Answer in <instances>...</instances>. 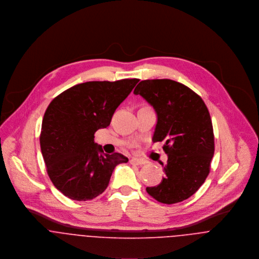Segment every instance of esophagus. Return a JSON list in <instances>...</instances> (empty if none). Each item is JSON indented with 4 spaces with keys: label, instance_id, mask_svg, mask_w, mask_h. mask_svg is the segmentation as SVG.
<instances>
[{
    "label": "esophagus",
    "instance_id": "obj_1",
    "mask_svg": "<svg viewBox=\"0 0 259 259\" xmlns=\"http://www.w3.org/2000/svg\"><path fill=\"white\" fill-rule=\"evenodd\" d=\"M130 162L133 163V164L142 165V164H145V163H146V160H145V159H142V158H138V157H133V158L130 160Z\"/></svg>",
    "mask_w": 259,
    "mask_h": 259
}]
</instances>
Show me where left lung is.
Masks as SVG:
<instances>
[{
  "label": "left lung",
  "mask_w": 259,
  "mask_h": 259,
  "mask_svg": "<svg viewBox=\"0 0 259 259\" xmlns=\"http://www.w3.org/2000/svg\"><path fill=\"white\" fill-rule=\"evenodd\" d=\"M156 112L152 142H163L167 163L159 185L147 187L148 194L165 204L184 201L206 180L214 153L209 111L202 99L172 79L142 80L134 91Z\"/></svg>",
  "instance_id": "left-lung-1"
}]
</instances>
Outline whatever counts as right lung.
Instances as JSON below:
<instances>
[{"label":"right lung","instance_id":"obj_1","mask_svg":"<svg viewBox=\"0 0 259 259\" xmlns=\"http://www.w3.org/2000/svg\"><path fill=\"white\" fill-rule=\"evenodd\" d=\"M87 81L55 98L44 114L39 145L48 175L67 197L85 201L103 193L111 174L128 158L107 154L95 143V133L110 125L117 107L139 82Z\"/></svg>","mask_w":259,"mask_h":259}]
</instances>
